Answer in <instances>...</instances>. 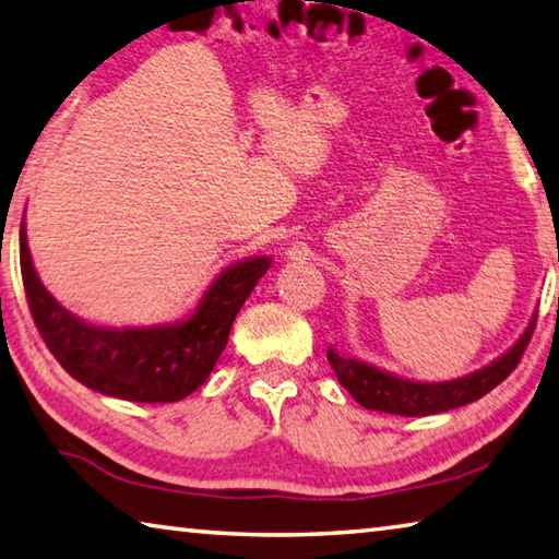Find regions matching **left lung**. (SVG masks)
Here are the masks:
<instances>
[{
	"label": "left lung",
	"instance_id": "8db88e82",
	"mask_svg": "<svg viewBox=\"0 0 559 559\" xmlns=\"http://www.w3.org/2000/svg\"><path fill=\"white\" fill-rule=\"evenodd\" d=\"M533 333L535 318L533 323L527 325L523 337H520L503 357H498L493 365H488L484 370L473 372L468 377H461V380L439 384L400 380V377L377 370V367L359 362V359L337 355L335 349H328V362L335 370L340 384H343L365 409L400 416H429L476 402L493 390V386H498L515 370L520 359H523Z\"/></svg>",
	"mask_w": 559,
	"mask_h": 559
}]
</instances>
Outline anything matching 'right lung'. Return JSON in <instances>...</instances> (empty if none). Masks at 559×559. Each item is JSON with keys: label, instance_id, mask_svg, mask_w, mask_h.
Returning a JSON list of instances; mask_svg holds the SVG:
<instances>
[{"label": "right lung", "instance_id": "right-lung-1", "mask_svg": "<svg viewBox=\"0 0 559 559\" xmlns=\"http://www.w3.org/2000/svg\"><path fill=\"white\" fill-rule=\"evenodd\" d=\"M19 263L34 325L63 370L100 394L143 404L185 400L206 382L236 313L271 266L269 259L257 257L226 269L182 323L116 330L83 323L53 300L32 266L24 226L19 229Z\"/></svg>", "mask_w": 559, "mask_h": 559}]
</instances>
